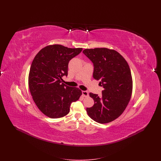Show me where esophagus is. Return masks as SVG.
Segmentation results:
<instances>
[{
  "label": "esophagus",
  "instance_id": "obj_1",
  "mask_svg": "<svg viewBox=\"0 0 161 161\" xmlns=\"http://www.w3.org/2000/svg\"><path fill=\"white\" fill-rule=\"evenodd\" d=\"M82 93H83V95L84 97H87L89 96V93L87 91H82Z\"/></svg>",
  "mask_w": 161,
  "mask_h": 161
}]
</instances>
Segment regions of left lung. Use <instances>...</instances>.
Masks as SVG:
<instances>
[{
    "mask_svg": "<svg viewBox=\"0 0 161 161\" xmlns=\"http://www.w3.org/2000/svg\"><path fill=\"white\" fill-rule=\"evenodd\" d=\"M83 54L93 64V77L100 80L102 95L89 93L94 105L87 108L88 115L97 123L105 124L118 118L130 101L133 81L129 66L117 51L105 47L86 49Z\"/></svg>",
    "mask_w": 161,
    "mask_h": 161,
    "instance_id": "1",
    "label": "left lung"
}]
</instances>
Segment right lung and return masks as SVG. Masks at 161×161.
<instances>
[{
    "label": "right lung",
    "instance_id": "1",
    "mask_svg": "<svg viewBox=\"0 0 161 161\" xmlns=\"http://www.w3.org/2000/svg\"><path fill=\"white\" fill-rule=\"evenodd\" d=\"M82 50L49 45L42 49L32 62L28 84L32 99L39 110L51 118L68 114L71 103L82 94L78 88L62 83V77L68 76L69 61Z\"/></svg>",
    "mask_w": 161,
    "mask_h": 161
}]
</instances>
